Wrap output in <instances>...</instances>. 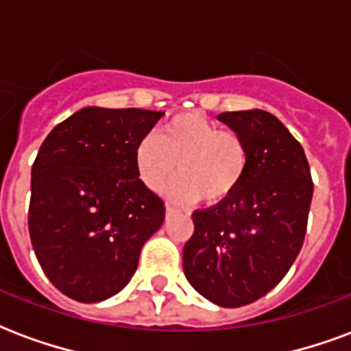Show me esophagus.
<instances>
[{"instance_id":"obj_1","label":"esophagus","mask_w":351,"mask_h":351,"mask_svg":"<svg viewBox=\"0 0 351 351\" xmlns=\"http://www.w3.org/2000/svg\"><path fill=\"white\" fill-rule=\"evenodd\" d=\"M173 213H176V210H173V206L167 205V218H170V216H172Z\"/></svg>"}]
</instances>
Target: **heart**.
I'll use <instances>...</instances> for the list:
<instances>
[{"instance_id":"obj_1","label":"heart","mask_w":351,"mask_h":351,"mask_svg":"<svg viewBox=\"0 0 351 351\" xmlns=\"http://www.w3.org/2000/svg\"><path fill=\"white\" fill-rule=\"evenodd\" d=\"M181 178L168 189L178 203L203 199L219 203L234 194L249 168V148L240 133L221 130L201 113H179L135 148V168L152 192H162L176 173Z\"/></svg>"}]
</instances>
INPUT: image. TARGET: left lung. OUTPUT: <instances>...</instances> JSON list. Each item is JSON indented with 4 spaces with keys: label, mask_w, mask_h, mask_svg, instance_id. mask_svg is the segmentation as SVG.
Listing matches in <instances>:
<instances>
[{
    "label": "left lung",
    "mask_w": 351,
    "mask_h": 351,
    "mask_svg": "<svg viewBox=\"0 0 351 351\" xmlns=\"http://www.w3.org/2000/svg\"><path fill=\"white\" fill-rule=\"evenodd\" d=\"M249 148V168L234 194L195 210L183 249L184 276L221 308L267 295L302 249L313 181L302 146L269 111L218 115Z\"/></svg>",
    "instance_id": "1"
}]
</instances>
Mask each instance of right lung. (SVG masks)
Returning <instances> with one entry per match:
<instances>
[{"label":"right lung","mask_w":351,"mask_h":351,"mask_svg":"<svg viewBox=\"0 0 351 351\" xmlns=\"http://www.w3.org/2000/svg\"><path fill=\"white\" fill-rule=\"evenodd\" d=\"M162 111L88 106L53 128L31 172L29 234L43 273L78 302H102L137 271L165 203L141 179L135 148Z\"/></svg>","instance_id":"right-lung-1"}]
</instances>
